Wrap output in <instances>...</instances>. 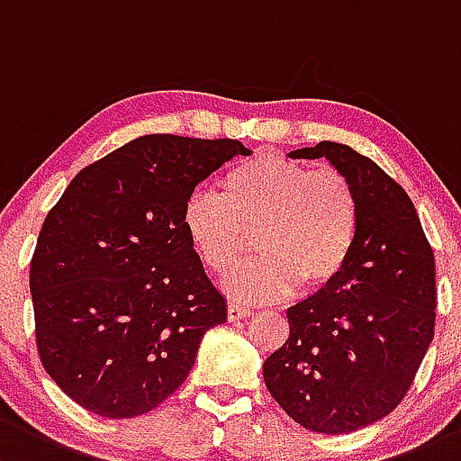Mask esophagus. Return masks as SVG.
Returning <instances> with one entry per match:
<instances>
[{
  "label": "esophagus",
  "mask_w": 461,
  "mask_h": 461,
  "mask_svg": "<svg viewBox=\"0 0 461 461\" xmlns=\"http://www.w3.org/2000/svg\"><path fill=\"white\" fill-rule=\"evenodd\" d=\"M249 307H243V304H239V303H230L227 304V320H230V322H236V320H243V318H247L249 316Z\"/></svg>",
  "instance_id": "obj_1"
}]
</instances>
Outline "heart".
Wrapping results in <instances>:
<instances>
[{
  "instance_id": "obj_1",
  "label": "heart",
  "mask_w": 461,
  "mask_h": 461,
  "mask_svg": "<svg viewBox=\"0 0 461 461\" xmlns=\"http://www.w3.org/2000/svg\"><path fill=\"white\" fill-rule=\"evenodd\" d=\"M222 194L194 192L181 222L201 263L225 274L256 236L260 258L234 269L222 287L243 303H271L295 289L329 287L356 247L360 201L338 169L256 154L222 176Z\"/></svg>"
}]
</instances>
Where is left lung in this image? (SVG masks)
<instances>
[{
  "mask_svg": "<svg viewBox=\"0 0 461 461\" xmlns=\"http://www.w3.org/2000/svg\"><path fill=\"white\" fill-rule=\"evenodd\" d=\"M289 157H324L345 174L360 201V231L342 274L287 309L289 338L265 360V384L304 429L353 433L404 400L429 351L433 249L409 194L369 157L333 141Z\"/></svg>",
  "mask_w": 461,
  "mask_h": 461,
  "instance_id": "8db88e82",
  "label": "left lung"
}]
</instances>
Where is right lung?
I'll return each mask as SVG.
<instances>
[{"label":"right lung","mask_w":461,"mask_h":461,"mask_svg":"<svg viewBox=\"0 0 461 461\" xmlns=\"http://www.w3.org/2000/svg\"><path fill=\"white\" fill-rule=\"evenodd\" d=\"M236 139L148 134L84 167L48 212L31 260L43 369L104 418L157 409L190 375L205 331L227 320L183 230L194 187Z\"/></svg>","instance_id":"right-lung-1"}]
</instances>
